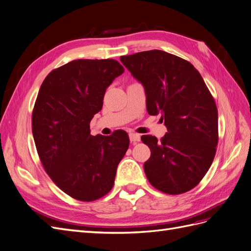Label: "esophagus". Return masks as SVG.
Segmentation results:
<instances>
[{
  "label": "esophagus",
  "mask_w": 251,
  "mask_h": 251,
  "mask_svg": "<svg viewBox=\"0 0 251 251\" xmlns=\"http://www.w3.org/2000/svg\"><path fill=\"white\" fill-rule=\"evenodd\" d=\"M130 140H131V142H133V143L138 142V141H140V136H139L138 134L131 133V134H130Z\"/></svg>",
  "instance_id": "esophagus-1"
}]
</instances>
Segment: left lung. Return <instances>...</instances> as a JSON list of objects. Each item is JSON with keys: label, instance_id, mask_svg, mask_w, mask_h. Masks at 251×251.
Here are the masks:
<instances>
[{"label": "left lung", "instance_id": "obj_1", "mask_svg": "<svg viewBox=\"0 0 251 251\" xmlns=\"http://www.w3.org/2000/svg\"><path fill=\"white\" fill-rule=\"evenodd\" d=\"M142 83L150 115L161 114L168 133L158 141L143 135L151 157L143 168L150 183L170 195L199 184L214 161L218 109L198 70L187 60L161 50L120 56Z\"/></svg>", "mask_w": 251, "mask_h": 251}]
</instances>
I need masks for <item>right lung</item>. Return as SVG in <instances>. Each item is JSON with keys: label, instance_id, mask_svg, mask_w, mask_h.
I'll return each mask as SVG.
<instances>
[{"label": "right lung", "instance_id": "obj_1", "mask_svg": "<svg viewBox=\"0 0 251 251\" xmlns=\"http://www.w3.org/2000/svg\"><path fill=\"white\" fill-rule=\"evenodd\" d=\"M125 71L115 59H76L44 79L32 112V134L52 181L72 198L90 202L107 195L130 144L126 132L90 134L105 90Z\"/></svg>", "mask_w": 251, "mask_h": 251}]
</instances>
